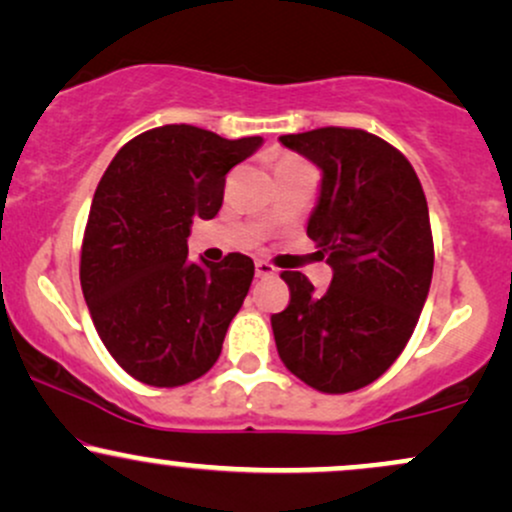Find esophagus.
Returning a JSON list of instances; mask_svg holds the SVG:
<instances>
[{
	"instance_id": "esophagus-1",
	"label": "esophagus",
	"mask_w": 512,
	"mask_h": 512,
	"mask_svg": "<svg viewBox=\"0 0 512 512\" xmlns=\"http://www.w3.org/2000/svg\"><path fill=\"white\" fill-rule=\"evenodd\" d=\"M255 272H257V276H260V279H264V276H274L276 267H274V264L264 262V260H257L255 262Z\"/></svg>"
}]
</instances>
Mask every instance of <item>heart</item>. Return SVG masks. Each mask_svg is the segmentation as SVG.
<instances>
[{"mask_svg":"<svg viewBox=\"0 0 512 512\" xmlns=\"http://www.w3.org/2000/svg\"><path fill=\"white\" fill-rule=\"evenodd\" d=\"M298 161H293V158H284V161L279 163V168H286V166H296Z\"/></svg>","mask_w":512,"mask_h":512,"instance_id":"1","label":"heart"}]
</instances>
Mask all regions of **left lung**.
<instances>
[{
  "label": "left lung",
  "instance_id": "left-lung-1",
  "mask_svg": "<svg viewBox=\"0 0 512 512\" xmlns=\"http://www.w3.org/2000/svg\"><path fill=\"white\" fill-rule=\"evenodd\" d=\"M286 149L322 170L308 236L332 267L315 293L284 272L291 301L272 315L276 351L296 378L327 395L378 380L407 346L433 276L426 195L395 146L363 129L284 134Z\"/></svg>",
  "mask_w": 512,
  "mask_h": 512
}]
</instances>
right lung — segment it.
I'll return each instance as SVG.
<instances>
[{
	"label": "right lung",
	"mask_w": 512,
	"mask_h": 512,
	"mask_svg": "<svg viewBox=\"0 0 512 512\" xmlns=\"http://www.w3.org/2000/svg\"><path fill=\"white\" fill-rule=\"evenodd\" d=\"M260 144L163 125L122 146L98 182L81 291L105 349L139 383H192L219 358L255 264L240 252L187 262V236L192 221L219 214L226 173Z\"/></svg>",
	"instance_id": "obj_1"
}]
</instances>
